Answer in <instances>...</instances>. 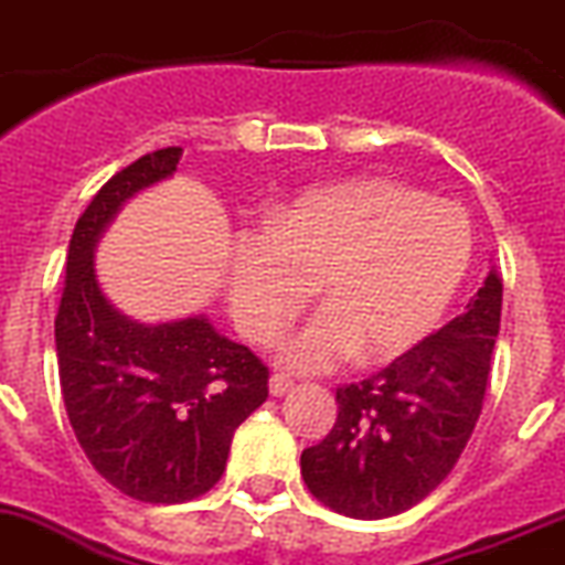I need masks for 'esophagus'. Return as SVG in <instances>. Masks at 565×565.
<instances>
[{"instance_id": "obj_1", "label": "esophagus", "mask_w": 565, "mask_h": 565, "mask_svg": "<svg viewBox=\"0 0 565 565\" xmlns=\"http://www.w3.org/2000/svg\"><path fill=\"white\" fill-rule=\"evenodd\" d=\"M292 390V381H289L287 375H273L269 377V395H273V398H284V395H287V392Z\"/></svg>"}]
</instances>
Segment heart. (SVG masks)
Returning a JSON list of instances; mask_svg holds the SVG:
<instances>
[{
  "label": "heart",
  "instance_id": "1",
  "mask_svg": "<svg viewBox=\"0 0 565 565\" xmlns=\"http://www.w3.org/2000/svg\"><path fill=\"white\" fill-rule=\"evenodd\" d=\"M472 247V224L458 204L364 175L278 204L269 227L238 230L224 287L238 330L267 343L316 284L323 307L278 343L289 370H332L358 352L390 364L438 330Z\"/></svg>",
  "mask_w": 565,
  "mask_h": 565
}]
</instances>
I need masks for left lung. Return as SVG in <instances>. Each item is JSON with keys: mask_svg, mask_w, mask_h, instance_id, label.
<instances>
[{"mask_svg": "<svg viewBox=\"0 0 565 565\" xmlns=\"http://www.w3.org/2000/svg\"><path fill=\"white\" fill-rule=\"evenodd\" d=\"M500 301L503 281L492 267L466 310L418 350L335 392V426L301 455L303 483L323 507L358 520L392 518L452 472L487 395Z\"/></svg>", "mask_w": 565, "mask_h": 565, "instance_id": "1", "label": "left lung"}]
</instances>
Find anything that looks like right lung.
<instances>
[{"instance_id": "add662e5", "label": "right lung", "mask_w": 565, "mask_h": 565, "mask_svg": "<svg viewBox=\"0 0 565 565\" xmlns=\"http://www.w3.org/2000/svg\"><path fill=\"white\" fill-rule=\"evenodd\" d=\"M181 147L141 156L93 195L67 247L56 316L62 398L96 472L145 503L210 492L235 429L267 401V366L204 312L145 323L102 292L96 247L127 201L173 179Z\"/></svg>"}]
</instances>
